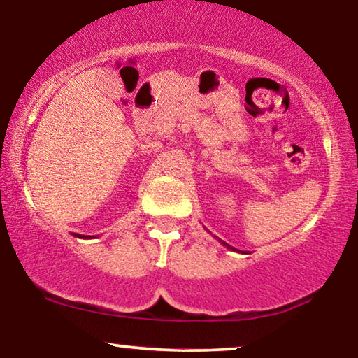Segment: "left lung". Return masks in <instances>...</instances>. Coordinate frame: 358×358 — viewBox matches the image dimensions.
I'll list each match as a JSON object with an SVG mask.
<instances>
[{"label": "left lung", "mask_w": 358, "mask_h": 358, "mask_svg": "<svg viewBox=\"0 0 358 358\" xmlns=\"http://www.w3.org/2000/svg\"><path fill=\"white\" fill-rule=\"evenodd\" d=\"M217 241H220V242L222 243V245H224L226 248H229V250H232V252H241V250H237V248H234V247H231V245H229V243H226L224 241H221V239H217ZM241 253H245V252H241Z\"/></svg>", "instance_id": "8db88e82"}]
</instances>
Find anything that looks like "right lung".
I'll return each mask as SVG.
<instances>
[{
  "label": "right lung",
  "instance_id": "right-lung-1",
  "mask_svg": "<svg viewBox=\"0 0 358 358\" xmlns=\"http://www.w3.org/2000/svg\"><path fill=\"white\" fill-rule=\"evenodd\" d=\"M76 237H79V239H90V236L87 237V236H80V234H74Z\"/></svg>",
  "mask_w": 358,
  "mask_h": 358
}]
</instances>
